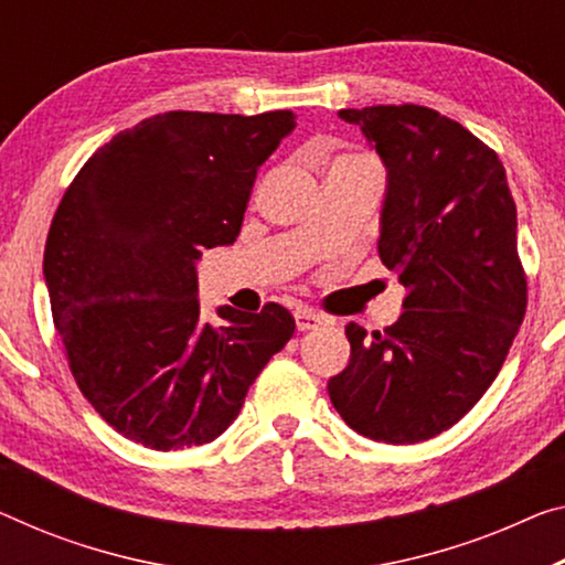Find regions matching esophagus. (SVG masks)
<instances>
[{
  "mask_svg": "<svg viewBox=\"0 0 565 565\" xmlns=\"http://www.w3.org/2000/svg\"><path fill=\"white\" fill-rule=\"evenodd\" d=\"M326 323L323 316H318L316 310L310 308H298L295 310V326H298V331H316Z\"/></svg>",
  "mask_w": 565,
  "mask_h": 565,
  "instance_id": "34e87169",
  "label": "esophagus"
}]
</instances>
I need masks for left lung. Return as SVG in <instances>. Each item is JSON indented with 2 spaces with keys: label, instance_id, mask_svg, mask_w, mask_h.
I'll return each instance as SVG.
<instances>
[{
  "label": "left lung",
  "instance_id": "8db88e82",
  "mask_svg": "<svg viewBox=\"0 0 565 565\" xmlns=\"http://www.w3.org/2000/svg\"><path fill=\"white\" fill-rule=\"evenodd\" d=\"M338 116L386 167L379 255L406 298L381 333L345 326L351 359L328 394L363 437L414 445L480 402L523 323L515 202L498 153L437 110L406 103Z\"/></svg>",
  "mask_w": 565,
  "mask_h": 565
}]
</instances>
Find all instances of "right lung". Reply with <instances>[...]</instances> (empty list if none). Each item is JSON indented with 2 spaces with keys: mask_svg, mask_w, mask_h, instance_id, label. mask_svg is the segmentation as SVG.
<instances>
[{
  "mask_svg": "<svg viewBox=\"0 0 565 565\" xmlns=\"http://www.w3.org/2000/svg\"><path fill=\"white\" fill-rule=\"evenodd\" d=\"M295 128L259 116L171 110L113 136L60 202L45 245L52 320L83 396L113 429L169 452L237 419L295 331L277 302L202 320L196 259L237 239L249 192Z\"/></svg>",
  "mask_w": 565,
  "mask_h": 565,
  "instance_id": "add662e5",
  "label": "right lung"
}]
</instances>
